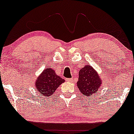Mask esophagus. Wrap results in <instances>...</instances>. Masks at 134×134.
<instances>
[{"label":"esophagus","instance_id":"34e87169","mask_svg":"<svg viewBox=\"0 0 134 134\" xmlns=\"http://www.w3.org/2000/svg\"><path fill=\"white\" fill-rule=\"evenodd\" d=\"M66 81H67L70 82H72L74 81H73V78H69V79H67Z\"/></svg>","mask_w":134,"mask_h":134}]
</instances>
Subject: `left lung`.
I'll use <instances>...</instances> for the list:
<instances>
[{
    "mask_svg": "<svg viewBox=\"0 0 134 134\" xmlns=\"http://www.w3.org/2000/svg\"><path fill=\"white\" fill-rule=\"evenodd\" d=\"M101 85L100 76L91 66L86 64L80 70L77 87L82 94L86 96L94 95L100 90Z\"/></svg>",
    "mask_w": 134,
    "mask_h": 134,
    "instance_id": "obj_1",
    "label": "left lung"
}]
</instances>
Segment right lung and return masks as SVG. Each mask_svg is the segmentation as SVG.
<instances>
[{
    "instance_id": "1",
    "label": "right lung",
    "mask_w": 134,
    "mask_h": 134,
    "mask_svg": "<svg viewBox=\"0 0 134 134\" xmlns=\"http://www.w3.org/2000/svg\"><path fill=\"white\" fill-rule=\"evenodd\" d=\"M65 81L52 68H46L35 81V88L39 94L47 97L53 94L58 87Z\"/></svg>"
}]
</instances>
